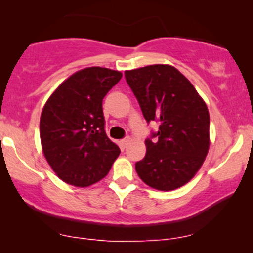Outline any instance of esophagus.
<instances>
[{"label":"esophagus","mask_w":253,"mask_h":253,"mask_svg":"<svg viewBox=\"0 0 253 253\" xmlns=\"http://www.w3.org/2000/svg\"><path fill=\"white\" fill-rule=\"evenodd\" d=\"M129 141H130V138H129V136H127V138H125V139H123V140H121V141H120L121 146H123V147H124V149H125V147H126V146H127V145H128V144H129Z\"/></svg>","instance_id":"esophagus-1"}]
</instances>
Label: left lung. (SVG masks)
Here are the masks:
<instances>
[{
	"label": "left lung",
	"instance_id": "obj_1",
	"mask_svg": "<svg viewBox=\"0 0 253 253\" xmlns=\"http://www.w3.org/2000/svg\"><path fill=\"white\" fill-rule=\"evenodd\" d=\"M125 77L147 123H159L152 134L158 140H145L146 156L135 164L136 173L153 189H178L196 175L210 150L207 104L190 81L168 64L127 70Z\"/></svg>",
	"mask_w": 253,
	"mask_h": 253
}]
</instances>
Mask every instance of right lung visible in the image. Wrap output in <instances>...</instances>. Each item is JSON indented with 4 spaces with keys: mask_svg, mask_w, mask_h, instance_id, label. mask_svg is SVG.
Returning <instances> with one entry per match:
<instances>
[{
    "mask_svg": "<svg viewBox=\"0 0 253 253\" xmlns=\"http://www.w3.org/2000/svg\"><path fill=\"white\" fill-rule=\"evenodd\" d=\"M123 77L91 66L75 72L46 101L40 117L43 156L63 182L85 188L108 175L120 149L104 132L102 100Z\"/></svg>",
    "mask_w": 253,
    "mask_h": 253,
    "instance_id": "add662e5",
    "label": "right lung"
}]
</instances>
